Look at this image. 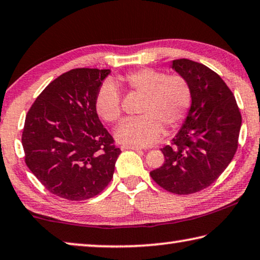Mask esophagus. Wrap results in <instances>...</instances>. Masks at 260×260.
<instances>
[{"label": "esophagus", "mask_w": 260, "mask_h": 260, "mask_svg": "<svg viewBox=\"0 0 260 260\" xmlns=\"http://www.w3.org/2000/svg\"><path fill=\"white\" fill-rule=\"evenodd\" d=\"M121 150H142L141 147H138V146H121L120 147Z\"/></svg>", "instance_id": "1"}]
</instances>
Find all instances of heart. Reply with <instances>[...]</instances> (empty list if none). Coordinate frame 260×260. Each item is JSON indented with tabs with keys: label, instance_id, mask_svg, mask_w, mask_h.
<instances>
[{
	"label": "heart",
	"instance_id": "1",
	"mask_svg": "<svg viewBox=\"0 0 260 260\" xmlns=\"http://www.w3.org/2000/svg\"><path fill=\"white\" fill-rule=\"evenodd\" d=\"M118 86L143 96L138 118L127 119L117 127L114 137L121 143L148 147L162 138L163 127L174 129L184 120L191 106V89L182 76H167L143 68L106 81L96 94L94 106L103 120L118 121L121 117V96Z\"/></svg>",
	"mask_w": 260,
	"mask_h": 260
}]
</instances>
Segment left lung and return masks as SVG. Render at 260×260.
I'll list each match as a JSON object with an SVG mask.
<instances>
[{
	"label": "left lung",
	"mask_w": 260,
	"mask_h": 260,
	"mask_svg": "<svg viewBox=\"0 0 260 260\" xmlns=\"http://www.w3.org/2000/svg\"><path fill=\"white\" fill-rule=\"evenodd\" d=\"M171 68L187 82L192 101L172 145L160 149L166 162L150 172L160 187L176 194H192L219 178L234 158L242 117L224 81L203 63L172 61Z\"/></svg>",
	"instance_id": "8db88e82"
}]
</instances>
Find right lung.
<instances>
[{
	"instance_id": "1",
	"label": "right lung",
	"mask_w": 260,
	"mask_h": 260,
	"mask_svg": "<svg viewBox=\"0 0 260 260\" xmlns=\"http://www.w3.org/2000/svg\"><path fill=\"white\" fill-rule=\"evenodd\" d=\"M110 69L76 68L52 81L24 123L25 163L49 192L80 201L111 182L121 150L98 118L94 100Z\"/></svg>"
}]
</instances>
